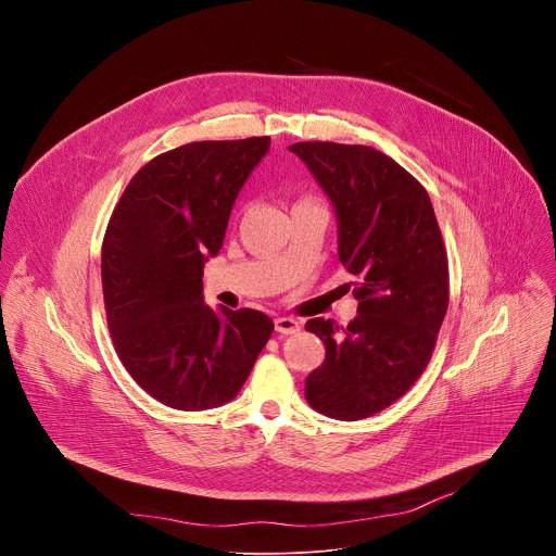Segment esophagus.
I'll list each match as a JSON object with an SVG mask.
<instances>
[{
  "label": "esophagus",
  "instance_id": "obj_1",
  "mask_svg": "<svg viewBox=\"0 0 556 556\" xmlns=\"http://www.w3.org/2000/svg\"><path fill=\"white\" fill-rule=\"evenodd\" d=\"M275 330L279 334H296L301 330V324L292 319V316H279V319H275Z\"/></svg>",
  "mask_w": 556,
  "mask_h": 556
}]
</instances>
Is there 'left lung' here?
<instances>
[{
	"instance_id": "left-lung-1",
	"label": "left lung",
	"mask_w": 556,
	"mask_h": 556,
	"mask_svg": "<svg viewBox=\"0 0 556 556\" xmlns=\"http://www.w3.org/2000/svg\"><path fill=\"white\" fill-rule=\"evenodd\" d=\"M332 200L339 260L361 281L358 316L339 332L309 319L326 361L305 378V401L337 420H363L395 403L431 361L448 307V260L427 189L365 144L294 142Z\"/></svg>"
}]
</instances>
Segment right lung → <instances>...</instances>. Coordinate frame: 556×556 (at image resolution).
<instances>
[{
	"instance_id": "right-lung-1",
	"label": "right lung",
	"mask_w": 556,
	"mask_h": 556,
	"mask_svg": "<svg viewBox=\"0 0 556 556\" xmlns=\"http://www.w3.org/2000/svg\"><path fill=\"white\" fill-rule=\"evenodd\" d=\"M268 136L202 140L149 161L110 217L101 279L114 350L157 403L202 412L232 401L273 334L260 309L202 299V268Z\"/></svg>"
}]
</instances>
